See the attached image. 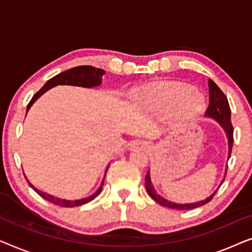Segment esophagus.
<instances>
[{
  "label": "esophagus",
  "mask_w": 252,
  "mask_h": 252,
  "mask_svg": "<svg viewBox=\"0 0 252 252\" xmlns=\"http://www.w3.org/2000/svg\"><path fill=\"white\" fill-rule=\"evenodd\" d=\"M148 149V143L146 141H135L132 144V150H147Z\"/></svg>",
  "instance_id": "esophagus-1"
}]
</instances>
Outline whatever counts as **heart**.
<instances>
[{
    "label": "heart",
    "instance_id": "heart-1",
    "mask_svg": "<svg viewBox=\"0 0 252 252\" xmlns=\"http://www.w3.org/2000/svg\"><path fill=\"white\" fill-rule=\"evenodd\" d=\"M133 97L151 111L174 108L179 115L197 116L204 109V98L191 86L179 82H155L134 92Z\"/></svg>",
    "mask_w": 252,
    "mask_h": 252
}]
</instances>
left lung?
<instances>
[{
  "mask_svg": "<svg viewBox=\"0 0 252 252\" xmlns=\"http://www.w3.org/2000/svg\"><path fill=\"white\" fill-rule=\"evenodd\" d=\"M209 93H210V103H209L208 109H206L205 115L208 117H211L213 119H216L217 122L222 126V128L225 129L227 137H228V147H229L228 156L230 157V153H232L233 142H234V137H233L234 128H233L232 122H230V108H229L228 101H227L226 95L223 94L221 89H220L218 86L211 80V79H209ZM146 188H147V192L149 194V196L154 199V201L159 203L160 205L166 206V208L177 209V210H191V209L199 208V206L205 205L206 203L211 201L212 197L217 192V191L213 192L210 197L205 198L204 201H199L196 203H188V204H177V203L167 201V199L163 198L161 196L157 194L153 184H151L149 171H148V173L146 175Z\"/></svg>",
  "mask_w": 252,
  "mask_h": 252,
  "instance_id": "8db88e82",
  "label": "left lung"
}]
</instances>
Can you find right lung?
<instances>
[{"mask_svg": "<svg viewBox=\"0 0 252 252\" xmlns=\"http://www.w3.org/2000/svg\"><path fill=\"white\" fill-rule=\"evenodd\" d=\"M103 74H105L104 70H102V68H96V67L89 66V65H81V66H77V67L70 68V70H67V71L62 72V73L55 75L54 78L49 79V80L46 82V85H44L39 92L34 94L32 99H31L29 104H27L26 112L29 111L33 103L35 102L41 95L44 94L48 89L55 87V86L71 85V86H81V87H87V88L95 87V86L101 85ZM27 182H29V185L31 186V187H32L34 190H35L37 194L41 196V197L47 199L48 202L54 203V204L63 206V208H73V206H79V205L85 204V203L93 201V199H94L96 196H97L99 192L102 191L103 185H104V180H103L101 184V187L97 189V191H96L95 194H93L92 196H89V197L78 199V201H67V199L57 198V197H55V196L47 194V192L40 191L39 189H36L34 186L31 185L29 180H27Z\"/></svg>", "mask_w": 252, "mask_h": 252, "instance_id": "obj_1", "label": "right lung"}]
</instances>
